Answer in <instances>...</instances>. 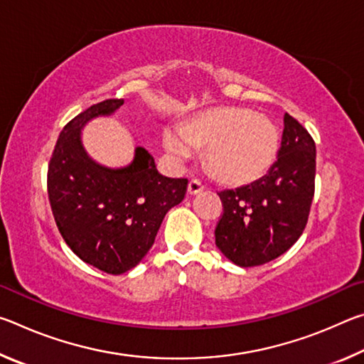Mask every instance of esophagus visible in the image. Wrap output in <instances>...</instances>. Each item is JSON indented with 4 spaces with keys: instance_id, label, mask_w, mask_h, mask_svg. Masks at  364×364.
<instances>
[{
    "instance_id": "34e87169",
    "label": "esophagus",
    "mask_w": 364,
    "mask_h": 364,
    "mask_svg": "<svg viewBox=\"0 0 364 364\" xmlns=\"http://www.w3.org/2000/svg\"><path fill=\"white\" fill-rule=\"evenodd\" d=\"M202 189H204V184H202L199 180H196V178H193V180H191V181L188 183V193H189L191 196L199 194Z\"/></svg>"
}]
</instances>
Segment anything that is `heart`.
<instances>
[{"instance_id": "heart-1", "label": "heart", "mask_w": 364, "mask_h": 364, "mask_svg": "<svg viewBox=\"0 0 364 364\" xmlns=\"http://www.w3.org/2000/svg\"><path fill=\"white\" fill-rule=\"evenodd\" d=\"M164 144L178 159L204 147V164L225 184L247 186L268 173L279 149V132L267 115L244 107H220L196 115L181 130L168 128Z\"/></svg>"}]
</instances>
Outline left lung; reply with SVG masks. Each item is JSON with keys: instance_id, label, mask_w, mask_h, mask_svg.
Here are the masks:
<instances>
[{"instance_id": "1", "label": "left lung", "mask_w": 364, "mask_h": 364, "mask_svg": "<svg viewBox=\"0 0 364 364\" xmlns=\"http://www.w3.org/2000/svg\"><path fill=\"white\" fill-rule=\"evenodd\" d=\"M316 146L292 115H284L273 167L247 186L220 193L223 215L215 244L228 260L249 268L284 254L304 232L315 196Z\"/></svg>"}]
</instances>
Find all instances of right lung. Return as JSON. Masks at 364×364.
Returning <instances> with one entry per match:
<instances>
[{"label":"right lung","mask_w":364,"mask_h":364,"mask_svg":"<svg viewBox=\"0 0 364 364\" xmlns=\"http://www.w3.org/2000/svg\"><path fill=\"white\" fill-rule=\"evenodd\" d=\"M122 104L101 101L72 119L48 165V197L60 236L78 258L109 274L125 273L143 260L165 213L188 189L186 178L160 175L144 147H136L125 168L102 167L88 157L80 141L83 125Z\"/></svg>","instance_id":"1"}]
</instances>
